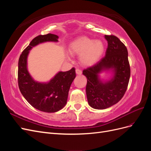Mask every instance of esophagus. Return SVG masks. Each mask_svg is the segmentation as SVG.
<instances>
[{
  "label": "esophagus",
  "mask_w": 151,
  "mask_h": 151,
  "mask_svg": "<svg viewBox=\"0 0 151 151\" xmlns=\"http://www.w3.org/2000/svg\"><path fill=\"white\" fill-rule=\"evenodd\" d=\"M76 73L77 75H81L82 74V71L80 69H78V68H77L76 70Z\"/></svg>",
  "instance_id": "34e87169"
}]
</instances>
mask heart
Returning a JSON list of instances; mask_svg holds the SVG:
<instances>
[{"instance_id": "b5f03b06", "label": "heart", "mask_w": 151, "mask_h": 151, "mask_svg": "<svg viewBox=\"0 0 151 151\" xmlns=\"http://www.w3.org/2000/svg\"><path fill=\"white\" fill-rule=\"evenodd\" d=\"M104 50L101 40H94L86 36L77 38L70 43L68 52L71 55H80V62L85 66H91L98 61ZM68 60L70 58L67 57Z\"/></svg>"}]
</instances>
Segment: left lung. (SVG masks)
<instances>
[{
	"label": "left lung",
	"instance_id": "left-lung-1",
	"mask_svg": "<svg viewBox=\"0 0 151 151\" xmlns=\"http://www.w3.org/2000/svg\"><path fill=\"white\" fill-rule=\"evenodd\" d=\"M108 42L105 56L96 64L83 70L87 78L86 88L91 107L104 109L116 104L127 89L130 76L128 51L125 45L113 35H104ZM103 72H110L108 80L101 78Z\"/></svg>",
	"mask_w": 151,
	"mask_h": 151
}]
</instances>
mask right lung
Instances as JSON below:
<instances>
[{"label": "right lung", "instance_id": "obj_1", "mask_svg": "<svg viewBox=\"0 0 151 151\" xmlns=\"http://www.w3.org/2000/svg\"><path fill=\"white\" fill-rule=\"evenodd\" d=\"M58 39L57 35L50 33L36 36L24 50L18 62V85L21 94L32 106L47 113L57 112L65 106L76 77L75 68L59 71L48 82H38L28 71V57L33 47L46 42H58Z\"/></svg>", "mask_w": 151, "mask_h": 151}]
</instances>
